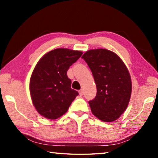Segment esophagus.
<instances>
[{
	"label": "esophagus",
	"mask_w": 158,
	"mask_h": 158,
	"mask_svg": "<svg viewBox=\"0 0 158 158\" xmlns=\"http://www.w3.org/2000/svg\"><path fill=\"white\" fill-rule=\"evenodd\" d=\"M79 93L80 95H83V94H84V90H83V89L79 90Z\"/></svg>",
	"instance_id": "34e87169"
}]
</instances>
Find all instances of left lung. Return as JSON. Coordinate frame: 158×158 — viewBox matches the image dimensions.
Returning <instances> with one entry per match:
<instances>
[{"label": "left lung", "mask_w": 158, "mask_h": 158, "mask_svg": "<svg viewBox=\"0 0 158 158\" xmlns=\"http://www.w3.org/2000/svg\"><path fill=\"white\" fill-rule=\"evenodd\" d=\"M82 58L92 72L97 87L89 102L93 114L104 122H113L127 109L132 93L130 74L114 52L105 49L87 51Z\"/></svg>", "instance_id": "8db88e82"}]
</instances>
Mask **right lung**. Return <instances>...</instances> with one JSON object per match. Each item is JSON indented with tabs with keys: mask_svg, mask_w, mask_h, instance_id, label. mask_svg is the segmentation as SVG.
Returning a JSON list of instances; mask_svg holds the SVG:
<instances>
[{
	"mask_svg": "<svg viewBox=\"0 0 158 158\" xmlns=\"http://www.w3.org/2000/svg\"><path fill=\"white\" fill-rule=\"evenodd\" d=\"M82 52L58 48L44 55L32 73L30 92L37 111L54 120L68 111L79 93L71 89L67 72L81 56Z\"/></svg>",
	"mask_w": 158,
	"mask_h": 158,
	"instance_id": "1",
	"label": "right lung"
}]
</instances>
